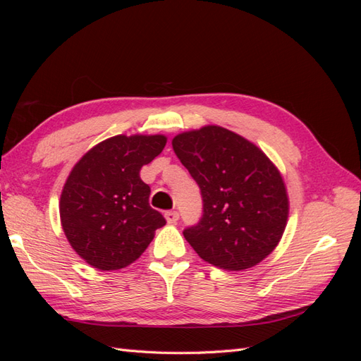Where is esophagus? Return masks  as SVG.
I'll return each instance as SVG.
<instances>
[{"mask_svg":"<svg viewBox=\"0 0 361 361\" xmlns=\"http://www.w3.org/2000/svg\"><path fill=\"white\" fill-rule=\"evenodd\" d=\"M164 216H166V220H167L169 224H174V223L179 220L178 211H167L166 214H164Z\"/></svg>","mask_w":361,"mask_h":361,"instance_id":"obj_1","label":"esophagus"}]
</instances>
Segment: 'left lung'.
I'll return each mask as SVG.
<instances>
[{
	"mask_svg": "<svg viewBox=\"0 0 361 361\" xmlns=\"http://www.w3.org/2000/svg\"><path fill=\"white\" fill-rule=\"evenodd\" d=\"M171 145L203 199L200 221L185 228V239L214 267L257 265L288 223V192L277 167L256 145L215 125L182 133Z\"/></svg>",
	"mask_w": 361,
	"mask_h": 361,
	"instance_id": "left-lung-1",
	"label": "left lung"
}]
</instances>
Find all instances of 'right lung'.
I'll return each mask as SVG.
<instances>
[{"label":"right lung","mask_w":361,"mask_h":361,"mask_svg":"<svg viewBox=\"0 0 361 361\" xmlns=\"http://www.w3.org/2000/svg\"><path fill=\"white\" fill-rule=\"evenodd\" d=\"M166 143L164 135H116L75 164L61 191L60 218L69 244L93 268L130 265L166 224L140 178Z\"/></svg>","instance_id":"obj_1"}]
</instances>
